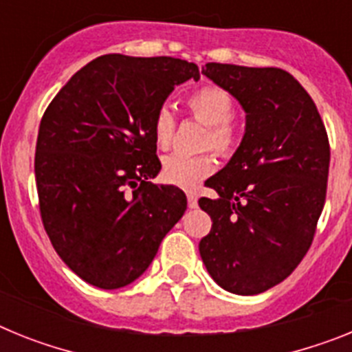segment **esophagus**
<instances>
[{
	"instance_id": "1",
	"label": "esophagus",
	"mask_w": 352,
	"mask_h": 352,
	"mask_svg": "<svg viewBox=\"0 0 352 352\" xmlns=\"http://www.w3.org/2000/svg\"><path fill=\"white\" fill-rule=\"evenodd\" d=\"M186 201H188V208H192V210H195V208L199 206L197 194H194V192H188V194H186Z\"/></svg>"
}]
</instances>
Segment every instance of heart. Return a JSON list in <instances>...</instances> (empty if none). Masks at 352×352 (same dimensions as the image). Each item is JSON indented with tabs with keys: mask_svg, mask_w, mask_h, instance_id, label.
<instances>
[{
	"mask_svg": "<svg viewBox=\"0 0 352 352\" xmlns=\"http://www.w3.org/2000/svg\"><path fill=\"white\" fill-rule=\"evenodd\" d=\"M186 107L192 116L203 121L210 126L204 146L217 149L219 153L229 155L234 149L236 130L231 123L232 118V98L229 93L217 86H204L192 93L186 98ZM155 142L160 149H167L173 142L174 135V114L169 107H162L153 120ZM214 170V158L211 155H188L174 153L169 155L164 162L162 176L173 185L183 188H194L206 179Z\"/></svg>",
	"mask_w": 352,
	"mask_h": 352,
	"instance_id": "b5f03b06",
	"label": "heart"
}]
</instances>
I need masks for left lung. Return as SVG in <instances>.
Segmentation results:
<instances>
[{"instance_id":"left-lung-1","label":"left lung","mask_w":352,"mask_h":352,"mask_svg":"<svg viewBox=\"0 0 352 352\" xmlns=\"http://www.w3.org/2000/svg\"><path fill=\"white\" fill-rule=\"evenodd\" d=\"M203 74L245 111V133L199 199L211 231L199 243L227 292L254 296L285 280L312 245L326 199L329 144L310 95L280 68L206 63Z\"/></svg>"}]
</instances>
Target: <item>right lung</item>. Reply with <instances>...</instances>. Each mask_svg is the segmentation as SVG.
<instances>
[{
	"mask_svg": "<svg viewBox=\"0 0 352 352\" xmlns=\"http://www.w3.org/2000/svg\"><path fill=\"white\" fill-rule=\"evenodd\" d=\"M201 77L178 58L105 54L70 77L49 104L36 139L43 227L84 282L120 289L138 280L186 210L162 166L153 120L176 86Z\"/></svg>",
	"mask_w": 352,
	"mask_h": 352,
	"instance_id": "obj_1",
	"label": "right lung"
}]
</instances>
